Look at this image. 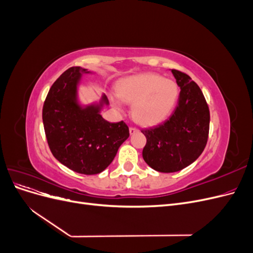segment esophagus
Masks as SVG:
<instances>
[{
    "label": "esophagus",
    "instance_id": "obj_1",
    "mask_svg": "<svg viewBox=\"0 0 253 253\" xmlns=\"http://www.w3.org/2000/svg\"><path fill=\"white\" fill-rule=\"evenodd\" d=\"M137 132H139V129L137 128V127H135V126L129 127V134H131V135H133V134H135Z\"/></svg>",
    "mask_w": 253,
    "mask_h": 253
}]
</instances>
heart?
Instances as JSON below:
<instances>
[{
	"label": "heart",
	"instance_id": "heart-1",
	"mask_svg": "<svg viewBox=\"0 0 253 253\" xmlns=\"http://www.w3.org/2000/svg\"><path fill=\"white\" fill-rule=\"evenodd\" d=\"M118 97L126 103H133V118L144 126H154L164 121L174 110L179 97L177 83L157 74H140L122 80ZM114 104L120 108L118 99Z\"/></svg>",
	"mask_w": 253,
	"mask_h": 253
}]
</instances>
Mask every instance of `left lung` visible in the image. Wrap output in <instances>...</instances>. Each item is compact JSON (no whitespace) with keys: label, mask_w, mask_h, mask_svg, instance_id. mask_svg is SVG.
Returning a JSON list of instances; mask_svg holds the SVG:
<instances>
[{"label":"left lung","mask_w":253,"mask_h":253,"mask_svg":"<svg viewBox=\"0 0 253 253\" xmlns=\"http://www.w3.org/2000/svg\"><path fill=\"white\" fill-rule=\"evenodd\" d=\"M172 74L180 87L176 109L162 125L141 129L147 138L144 162L163 173L180 171L195 162L208 141L210 126L209 106L200 86L185 73Z\"/></svg>","instance_id":"obj_1"}]
</instances>
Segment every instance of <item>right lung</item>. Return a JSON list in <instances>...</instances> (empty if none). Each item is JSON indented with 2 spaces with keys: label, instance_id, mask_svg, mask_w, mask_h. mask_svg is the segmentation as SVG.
Wrapping results in <instances>:
<instances>
[{
  "label": "right lung",
  "instance_id": "obj_1",
  "mask_svg": "<svg viewBox=\"0 0 253 253\" xmlns=\"http://www.w3.org/2000/svg\"><path fill=\"white\" fill-rule=\"evenodd\" d=\"M81 72L86 70L70 67L53 82L42 119L48 147L58 162L77 173L93 175L110 166L129 132L124 120H104L99 106L80 108L76 95ZM103 101L108 103L105 96Z\"/></svg>",
  "mask_w": 253,
  "mask_h": 253
}]
</instances>
